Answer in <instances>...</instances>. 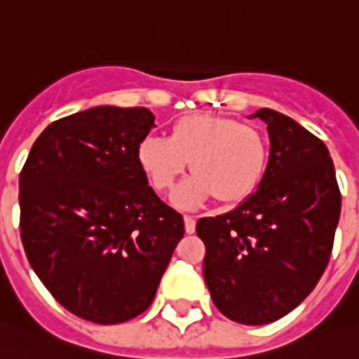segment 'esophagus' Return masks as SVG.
I'll list each match as a JSON object with an SVG mask.
<instances>
[{
  "label": "esophagus",
  "mask_w": 359,
  "mask_h": 359,
  "mask_svg": "<svg viewBox=\"0 0 359 359\" xmlns=\"http://www.w3.org/2000/svg\"><path fill=\"white\" fill-rule=\"evenodd\" d=\"M184 224H185V232H187V234H194V232H195V219H194V217L185 215Z\"/></svg>",
  "instance_id": "1"
}]
</instances>
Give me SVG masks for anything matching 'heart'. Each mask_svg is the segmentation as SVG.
<instances>
[{
    "instance_id": "heart-1",
    "label": "heart",
    "mask_w": 359,
    "mask_h": 359,
    "mask_svg": "<svg viewBox=\"0 0 359 359\" xmlns=\"http://www.w3.org/2000/svg\"><path fill=\"white\" fill-rule=\"evenodd\" d=\"M137 162L150 187L170 191L191 162V175L174 195L182 209H194L215 195L221 203H241L254 194L268 164V140L262 130L212 113L180 118L170 137H144Z\"/></svg>"
}]
</instances>
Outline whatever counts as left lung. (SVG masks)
Segmentation results:
<instances>
[{"label":"left lung","mask_w":359,"mask_h":359,"mask_svg":"<svg viewBox=\"0 0 359 359\" xmlns=\"http://www.w3.org/2000/svg\"><path fill=\"white\" fill-rule=\"evenodd\" d=\"M269 158L258 189L236 209L197 221L203 276L212 303L241 325H268L291 313L326 269L340 219L334 164L323 140L273 109Z\"/></svg>","instance_id":"8db88e82"}]
</instances>
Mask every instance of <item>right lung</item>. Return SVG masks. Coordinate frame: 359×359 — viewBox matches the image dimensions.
I'll return each mask as SVG.
<instances>
[{
	"label": "right lung",
	"instance_id": "add662e5",
	"mask_svg": "<svg viewBox=\"0 0 359 359\" xmlns=\"http://www.w3.org/2000/svg\"><path fill=\"white\" fill-rule=\"evenodd\" d=\"M152 127L144 107L74 113L44 128L19 177L29 264L62 307L90 323L144 313L184 236L182 215L138 168Z\"/></svg>",
	"mask_w": 359,
	"mask_h": 359
}]
</instances>
